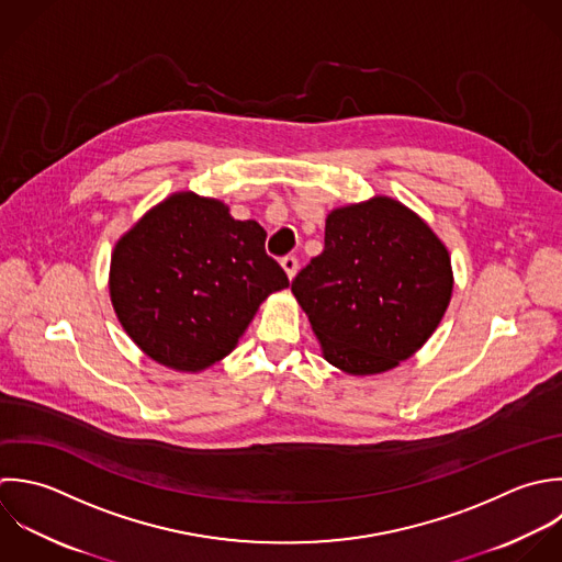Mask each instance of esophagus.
<instances>
[{
    "label": "esophagus",
    "mask_w": 562,
    "mask_h": 562,
    "mask_svg": "<svg viewBox=\"0 0 562 562\" xmlns=\"http://www.w3.org/2000/svg\"><path fill=\"white\" fill-rule=\"evenodd\" d=\"M282 269L286 271L289 280H293V278H295V273H297V269H300L297 258H295V256H284V258H282Z\"/></svg>",
    "instance_id": "esophagus-1"
}]
</instances>
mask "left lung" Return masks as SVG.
<instances>
[{"mask_svg": "<svg viewBox=\"0 0 562 562\" xmlns=\"http://www.w3.org/2000/svg\"><path fill=\"white\" fill-rule=\"evenodd\" d=\"M324 359L355 374H381L434 335L451 302L453 271L431 227L390 196L337 207L324 251L293 280Z\"/></svg>", "mask_w": 562, "mask_h": 562, "instance_id": "obj_1", "label": "left lung"}]
</instances>
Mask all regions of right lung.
I'll list each match as a JSON object with an SVG mask.
<instances>
[{
  "mask_svg": "<svg viewBox=\"0 0 562 562\" xmlns=\"http://www.w3.org/2000/svg\"><path fill=\"white\" fill-rule=\"evenodd\" d=\"M256 221L177 192L148 210L111 254L109 293L126 335L157 363L199 372L227 357L258 306L289 286Z\"/></svg>",
  "mask_w": 562,
  "mask_h": 562,
  "instance_id": "obj_1",
  "label": "right lung"
}]
</instances>
